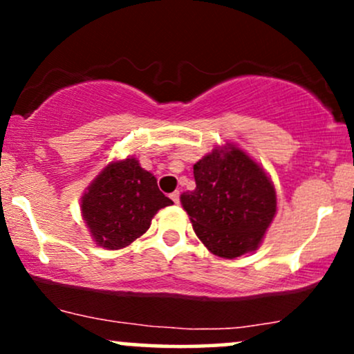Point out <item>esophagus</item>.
Here are the masks:
<instances>
[{"label": "esophagus", "mask_w": 354, "mask_h": 354, "mask_svg": "<svg viewBox=\"0 0 354 354\" xmlns=\"http://www.w3.org/2000/svg\"><path fill=\"white\" fill-rule=\"evenodd\" d=\"M169 198H171L174 205H178V203H180V191H174V193L169 194Z\"/></svg>", "instance_id": "34e87169"}]
</instances>
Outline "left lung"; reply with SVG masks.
I'll use <instances>...</instances> for the list:
<instances>
[{
  "label": "left lung",
  "instance_id": "8db88e82",
  "mask_svg": "<svg viewBox=\"0 0 354 354\" xmlns=\"http://www.w3.org/2000/svg\"><path fill=\"white\" fill-rule=\"evenodd\" d=\"M196 189L181 194L193 230L213 254L233 259L258 248L276 213L265 169L234 145L193 166Z\"/></svg>",
  "mask_w": 354,
  "mask_h": 354
}]
</instances>
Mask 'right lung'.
I'll list each match as a JSON object with an SVG mask.
<instances>
[{
	"instance_id": "add662e5",
	"label": "right lung",
	"mask_w": 354,
	"mask_h": 354,
	"mask_svg": "<svg viewBox=\"0 0 354 354\" xmlns=\"http://www.w3.org/2000/svg\"><path fill=\"white\" fill-rule=\"evenodd\" d=\"M173 205L156 178L136 158L109 163L81 198V213L96 245L121 250L151 225L158 209Z\"/></svg>"
}]
</instances>
